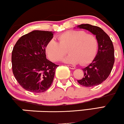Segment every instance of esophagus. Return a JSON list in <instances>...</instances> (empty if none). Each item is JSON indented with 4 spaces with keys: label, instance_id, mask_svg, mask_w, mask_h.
Masks as SVG:
<instances>
[{
    "label": "esophagus",
    "instance_id": "34e87169",
    "mask_svg": "<svg viewBox=\"0 0 124 124\" xmlns=\"http://www.w3.org/2000/svg\"><path fill=\"white\" fill-rule=\"evenodd\" d=\"M68 66L69 67V68H70V69H76L75 66H72V65H68Z\"/></svg>",
    "mask_w": 124,
    "mask_h": 124
}]
</instances>
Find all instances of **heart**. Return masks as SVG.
I'll return each mask as SVG.
<instances>
[{"label": "heart", "mask_w": 124, "mask_h": 124, "mask_svg": "<svg viewBox=\"0 0 124 124\" xmlns=\"http://www.w3.org/2000/svg\"><path fill=\"white\" fill-rule=\"evenodd\" d=\"M58 42L51 39L45 46V52L52 62L59 61L68 49L70 55L62 59L64 63L86 65L94 58L98 49V40L92 34L83 30H70L57 37Z\"/></svg>", "instance_id": "b5f03b06"}]
</instances>
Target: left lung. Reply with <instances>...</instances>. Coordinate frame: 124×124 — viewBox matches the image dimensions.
Returning <instances> with one entry per match:
<instances>
[{
    "mask_svg": "<svg viewBox=\"0 0 124 124\" xmlns=\"http://www.w3.org/2000/svg\"><path fill=\"white\" fill-rule=\"evenodd\" d=\"M89 31L98 40V51L92 62L83 68L84 77L78 83L85 87L97 86L106 80L111 72L114 63V49L110 38L101 28L89 24L77 26Z\"/></svg>",
    "mask_w": 124,
    "mask_h": 124,
    "instance_id": "left-lung-1",
    "label": "left lung"
}]
</instances>
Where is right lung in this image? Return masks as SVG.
Here are the masks:
<instances>
[{"label": "right lung", "mask_w": 124, "mask_h": 124, "mask_svg": "<svg viewBox=\"0 0 124 124\" xmlns=\"http://www.w3.org/2000/svg\"><path fill=\"white\" fill-rule=\"evenodd\" d=\"M54 32L34 30L23 35L16 43L12 54V70L23 89L42 93L49 89L58 65L48 60L45 46Z\"/></svg>", "instance_id": "right-lung-1"}]
</instances>
